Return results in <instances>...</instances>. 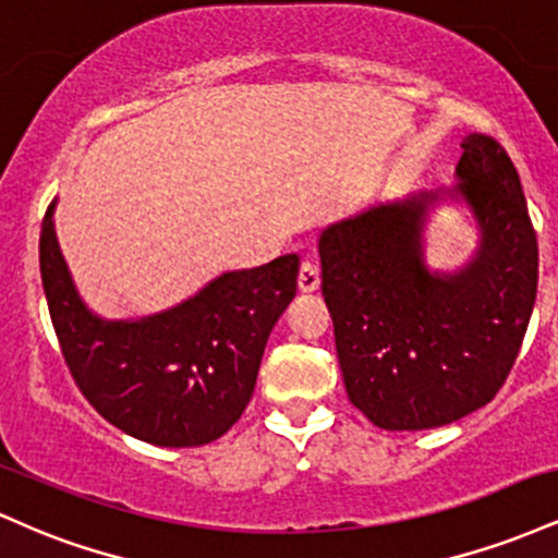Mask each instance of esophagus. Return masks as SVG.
<instances>
[{
	"mask_svg": "<svg viewBox=\"0 0 558 558\" xmlns=\"http://www.w3.org/2000/svg\"><path fill=\"white\" fill-rule=\"evenodd\" d=\"M319 288V267L315 259H304L301 262L299 270V291L301 293H312Z\"/></svg>",
	"mask_w": 558,
	"mask_h": 558,
	"instance_id": "obj_1",
	"label": "esophagus"
}]
</instances>
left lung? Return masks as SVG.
<instances>
[{"label": "left lung", "mask_w": 558, "mask_h": 558, "mask_svg": "<svg viewBox=\"0 0 558 558\" xmlns=\"http://www.w3.org/2000/svg\"><path fill=\"white\" fill-rule=\"evenodd\" d=\"M457 185L420 191L319 233L323 296L349 401L383 430H430L485 407L514 364L535 306L537 239L520 175L490 136L462 138ZM464 203L473 257L433 271L424 228Z\"/></svg>", "instance_id": "8db88e82"}]
</instances>
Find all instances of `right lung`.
Here are the masks:
<instances>
[{
	"instance_id": "add662e5",
	"label": "right lung",
	"mask_w": 558,
	"mask_h": 558,
	"mask_svg": "<svg viewBox=\"0 0 558 558\" xmlns=\"http://www.w3.org/2000/svg\"><path fill=\"white\" fill-rule=\"evenodd\" d=\"M41 222L38 262L49 315L81 393L110 425L155 446H204L252 399L267 338L296 296L299 257L217 275L157 315L105 319L86 306L54 230Z\"/></svg>"
}]
</instances>
